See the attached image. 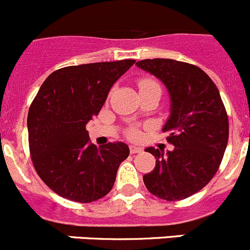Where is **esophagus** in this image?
<instances>
[{
    "mask_svg": "<svg viewBox=\"0 0 250 250\" xmlns=\"http://www.w3.org/2000/svg\"><path fill=\"white\" fill-rule=\"evenodd\" d=\"M142 151L141 147H137L135 145H130V153L135 154V153H140Z\"/></svg>",
    "mask_w": 250,
    "mask_h": 250,
    "instance_id": "1",
    "label": "esophagus"
}]
</instances>
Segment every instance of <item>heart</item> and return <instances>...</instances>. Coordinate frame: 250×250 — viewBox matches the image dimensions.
<instances>
[{
	"mask_svg": "<svg viewBox=\"0 0 250 250\" xmlns=\"http://www.w3.org/2000/svg\"><path fill=\"white\" fill-rule=\"evenodd\" d=\"M148 87H159V84L156 82V81L148 80V78H145V80H141L139 82L140 89H145V88H148ZM130 136L137 137L139 136V131H136V130H131V131H130Z\"/></svg>",
	"mask_w": 250,
	"mask_h": 250,
	"instance_id": "b5f03b06",
	"label": "heart"
}]
</instances>
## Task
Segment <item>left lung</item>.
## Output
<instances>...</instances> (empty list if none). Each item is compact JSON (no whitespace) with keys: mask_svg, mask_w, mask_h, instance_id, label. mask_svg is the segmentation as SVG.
Returning <instances> with one entry per match:
<instances>
[{"mask_svg":"<svg viewBox=\"0 0 250 250\" xmlns=\"http://www.w3.org/2000/svg\"><path fill=\"white\" fill-rule=\"evenodd\" d=\"M137 67L162 81L170 97V115L163 126L173 151L148 147L156 167L144 175L154 196L187 199L213 178L228 142V116L213 81L198 66L170 59H147Z\"/></svg>","mask_w":250,"mask_h":250,"instance_id":"1","label":"left lung"}]
</instances>
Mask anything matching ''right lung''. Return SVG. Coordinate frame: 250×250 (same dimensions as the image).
Returning a JSON list of instances; mask_svg holds the SVG:
<instances>
[{"label":"right lung","instance_id":"add662e5","mask_svg":"<svg viewBox=\"0 0 250 250\" xmlns=\"http://www.w3.org/2000/svg\"><path fill=\"white\" fill-rule=\"evenodd\" d=\"M134 63L120 60L56 70L30 104L27 124L33 165L42 182L62 198L92 203L113 188L129 146L109 142L97 147L85 125L98 115L110 88Z\"/></svg>","mask_w":250,"mask_h":250}]
</instances>
